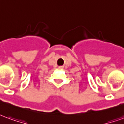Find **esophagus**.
I'll return each mask as SVG.
<instances>
[{
	"label": "esophagus",
	"mask_w": 124,
	"mask_h": 124,
	"mask_svg": "<svg viewBox=\"0 0 124 124\" xmlns=\"http://www.w3.org/2000/svg\"><path fill=\"white\" fill-rule=\"evenodd\" d=\"M58 68H59L60 69H63V68H64V66H58Z\"/></svg>",
	"instance_id": "34e87169"
}]
</instances>
